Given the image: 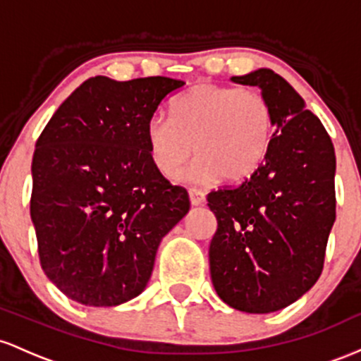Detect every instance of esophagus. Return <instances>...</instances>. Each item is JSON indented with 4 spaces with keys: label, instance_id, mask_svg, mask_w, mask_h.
<instances>
[{
    "label": "esophagus",
    "instance_id": "1",
    "mask_svg": "<svg viewBox=\"0 0 361 361\" xmlns=\"http://www.w3.org/2000/svg\"><path fill=\"white\" fill-rule=\"evenodd\" d=\"M204 191H201V189H197V188H191L189 189V200H191V202L194 206H197V204H202V202H204Z\"/></svg>",
    "mask_w": 361,
    "mask_h": 361
}]
</instances>
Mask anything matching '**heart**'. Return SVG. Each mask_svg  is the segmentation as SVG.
Returning <instances> with one entry per match:
<instances>
[{
  "instance_id": "1",
  "label": "heart",
  "mask_w": 361,
  "mask_h": 361,
  "mask_svg": "<svg viewBox=\"0 0 361 361\" xmlns=\"http://www.w3.org/2000/svg\"><path fill=\"white\" fill-rule=\"evenodd\" d=\"M172 117L157 114L147 124V141L155 167L176 177L189 159L192 182L224 176L240 182L262 167L273 145V107L252 88L200 83L172 102Z\"/></svg>"
}]
</instances>
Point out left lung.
Segmentation results:
<instances>
[{
    "instance_id": "left-lung-1",
    "label": "left lung",
    "mask_w": 361,
    "mask_h": 361,
    "mask_svg": "<svg viewBox=\"0 0 361 361\" xmlns=\"http://www.w3.org/2000/svg\"><path fill=\"white\" fill-rule=\"evenodd\" d=\"M232 82L261 88L276 131L254 176L206 197L218 221L209 271L225 303L269 314L298 300L321 276L336 220V155L326 128L285 78L262 68Z\"/></svg>"
}]
</instances>
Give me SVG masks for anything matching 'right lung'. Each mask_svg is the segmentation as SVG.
<instances>
[{"label": "right lung", "mask_w": 361, "mask_h": 361, "mask_svg": "<svg viewBox=\"0 0 361 361\" xmlns=\"http://www.w3.org/2000/svg\"><path fill=\"white\" fill-rule=\"evenodd\" d=\"M184 85L88 78L40 133L30 216L40 266L71 300L114 307L140 295L160 240L189 212L188 191L161 176L147 141L149 117Z\"/></svg>", "instance_id": "add662e5"}]
</instances>
